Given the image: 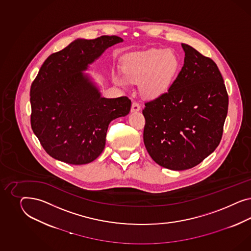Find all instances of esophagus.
I'll use <instances>...</instances> for the list:
<instances>
[{
  "label": "esophagus",
  "instance_id": "1",
  "mask_svg": "<svg viewBox=\"0 0 251 251\" xmlns=\"http://www.w3.org/2000/svg\"><path fill=\"white\" fill-rule=\"evenodd\" d=\"M141 109V106H140V104H138L137 102H132V104H131V112H137V111H139Z\"/></svg>",
  "mask_w": 251,
  "mask_h": 251
}]
</instances>
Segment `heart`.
<instances>
[{
    "mask_svg": "<svg viewBox=\"0 0 251 251\" xmlns=\"http://www.w3.org/2000/svg\"><path fill=\"white\" fill-rule=\"evenodd\" d=\"M179 67L178 59L170 50L152 49L127 55L122 61V73L113 75L117 85L128 88L138 83L140 91L148 99H157L173 84Z\"/></svg>",
    "mask_w": 251,
    "mask_h": 251,
    "instance_id": "b5f03b06",
    "label": "heart"
}]
</instances>
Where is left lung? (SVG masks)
I'll return each instance as SVG.
<instances>
[{"mask_svg": "<svg viewBox=\"0 0 251 251\" xmlns=\"http://www.w3.org/2000/svg\"><path fill=\"white\" fill-rule=\"evenodd\" d=\"M184 64L168 91L145 103L144 143L152 160L171 170L199 165L219 145L228 95L215 62L181 44Z\"/></svg>", "mask_w": 251, "mask_h": 251, "instance_id": "1", "label": "left lung"}]
</instances>
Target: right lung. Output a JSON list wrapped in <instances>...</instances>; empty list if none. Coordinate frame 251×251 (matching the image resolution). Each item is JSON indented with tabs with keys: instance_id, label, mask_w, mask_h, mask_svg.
<instances>
[{
	"instance_id": "add662e5",
	"label": "right lung",
	"mask_w": 251,
	"mask_h": 251,
	"mask_svg": "<svg viewBox=\"0 0 251 251\" xmlns=\"http://www.w3.org/2000/svg\"><path fill=\"white\" fill-rule=\"evenodd\" d=\"M122 41L117 36L77 38L42 64L31 85V127L51 157L71 165L97 159L105 148L109 123L129 114L128 98H102L83 73Z\"/></svg>"
}]
</instances>
